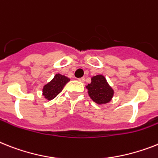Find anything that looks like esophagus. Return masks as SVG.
<instances>
[{
  "label": "esophagus",
  "instance_id": "34e87169",
  "mask_svg": "<svg viewBox=\"0 0 158 158\" xmlns=\"http://www.w3.org/2000/svg\"><path fill=\"white\" fill-rule=\"evenodd\" d=\"M78 81H81V82H84L85 81V77L79 78V79H78Z\"/></svg>",
  "mask_w": 158,
  "mask_h": 158
}]
</instances>
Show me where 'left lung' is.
Listing matches in <instances>:
<instances>
[{
    "mask_svg": "<svg viewBox=\"0 0 158 158\" xmlns=\"http://www.w3.org/2000/svg\"><path fill=\"white\" fill-rule=\"evenodd\" d=\"M86 89L91 99L98 105L110 102L114 96V89L102 75L92 77L91 83L87 85Z\"/></svg>",
    "mask_w": 158,
    "mask_h": 158,
    "instance_id": "8db88e82",
    "label": "left lung"
}]
</instances>
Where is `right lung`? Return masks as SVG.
Returning a JSON list of instances; mask_svg holds the SVG:
<instances>
[{
  "label": "right lung",
  "mask_w": 158,
  "mask_h": 158,
  "mask_svg": "<svg viewBox=\"0 0 158 158\" xmlns=\"http://www.w3.org/2000/svg\"><path fill=\"white\" fill-rule=\"evenodd\" d=\"M70 79L67 77L57 73L53 79L48 82L43 88V95L48 100H52L60 93L64 85L69 81Z\"/></svg>",
  "instance_id": "1"
}]
</instances>
